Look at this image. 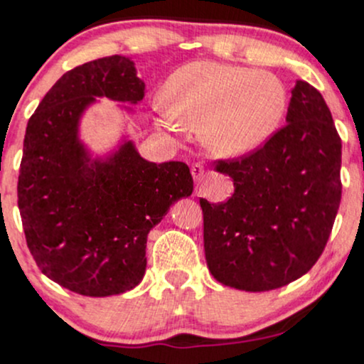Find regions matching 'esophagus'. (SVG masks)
Here are the masks:
<instances>
[{"label":"esophagus","instance_id":"1","mask_svg":"<svg viewBox=\"0 0 364 364\" xmlns=\"http://www.w3.org/2000/svg\"><path fill=\"white\" fill-rule=\"evenodd\" d=\"M203 173H205V169H203L202 164H193V166H191V176H193V179H195L196 183L202 181Z\"/></svg>","mask_w":364,"mask_h":364}]
</instances>
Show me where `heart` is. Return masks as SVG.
Segmentation results:
<instances>
[{
  "label": "heart",
  "mask_w": 364,
  "mask_h": 364,
  "mask_svg": "<svg viewBox=\"0 0 364 364\" xmlns=\"http://www.w3.org/2000/svg\"><path fill=\"white\" fill-rule=\"evenodd\" d=\"M286 109V87L274 73L215 61L178 68L157 106L166 127L198 129L202 147L220 159L257 150L274 135Z\"/></svg>",
  "instance_id": "1"
}]
</instances>
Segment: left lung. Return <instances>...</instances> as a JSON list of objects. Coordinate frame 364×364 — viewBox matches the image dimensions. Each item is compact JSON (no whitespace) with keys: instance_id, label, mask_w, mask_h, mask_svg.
Masks as SVG:
<instances>
[{"instance_id":"8db88e82","label":"left lung","mask_w":364,"mask_h":364,"mask_svg":"<svg viewBox=\"0 0 364 364\" xmlns=\"http://www.w3.org/2000/svg\"><path fill=\"white\" fill-rule=\"evenodd\" d=\"M286 123L257 152L217 164L235 179L228 202L200 200L205 260L224 286L277 289L306 274L327 245L342 193L341 139L304 80L291 90Z\"/></svg>"}]
</instances>
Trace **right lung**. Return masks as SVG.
Wrapping results in <instances>:
<instances>
[{
    "instance_id": "obj_1",
    "label": "right lung",
    "mask_w": 364,
    "mask_h": 364,
    "mask_svg": "<svg viewBox=\"0 0 364 364\" xmlns=\"http://www.w3.org/2000/svg\"><path fill=\"white\" fill-rule=\"evenodd\" d=\"M144 97L135 63L114 54L66 72L27 123L18 176L27 246L46 277L77 294L139 286L149 232L193 191L185 162L147 161L127 129L102 152L82 139L83 116L101 99L133 116L127 104Z\"/></svg>"
}]
</instances>
